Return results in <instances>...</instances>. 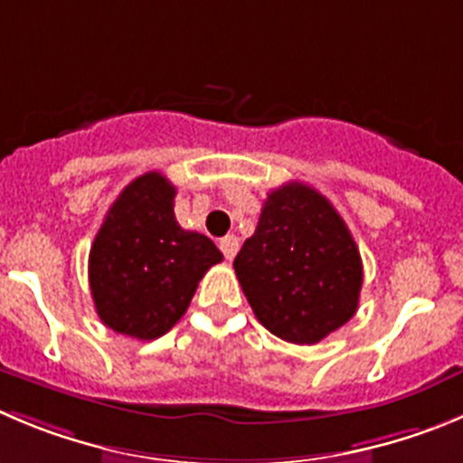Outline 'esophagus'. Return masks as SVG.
Segmentation results:
<instances>
[{
  "label": "esophagus",
  "mask_w": 463,
  "mask_h": 463,
  "mask_svg": "<svg viewBox=\"0 0 463 463\" xmlns=\"http://www.w3.org/2000/svg\"><path fill=\"white\" fill-rule=\"evenodd\" d=\"M219 249L226 256V260H232L237 256V249H240V240L235 235H226L222 241H219Z\"/></svg>",
  "instance_id": "1"
}]
</instances>
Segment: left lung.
I'll return each instance as SVG.
<instances>
[{"mask_svg":"<svg viewBox=\"0 0 463 463\" xmlns=\"http://www.w3.org/2000/svg\"><path fill=\"white\" fill-rule=\"evenodd\" d=\"M232 267L258 322L288 343H319L358 308L356 241L335 207L304 183L267 194Z\"/></svg>","mask_w":463,"mask_h":463,"instance_id":"left-lung-1","label":"left lung"}]
</instances>
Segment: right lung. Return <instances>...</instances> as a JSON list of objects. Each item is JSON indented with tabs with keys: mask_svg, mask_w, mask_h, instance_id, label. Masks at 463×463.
Listing matches in <instances>:
<instances>
[{
	"mask_svg": "<svg viewBox=\"0 0 463 463\" xmlns=\"http://www.w3.org/2000/svg\"><path fill=\"white\" fill-rule=\"evenodd\" d=\"M175 187L150 171L128 184L107 212L89 256V285L105 326L137 340L171 331L198 280L222 262L210 237L184 231L173 214Z\"/></svg>",
	"mask_w": 463,
	"mask_h": 463,
	"instance_id": "add662e5",
	"label": "right lung"
}]
</instances>
